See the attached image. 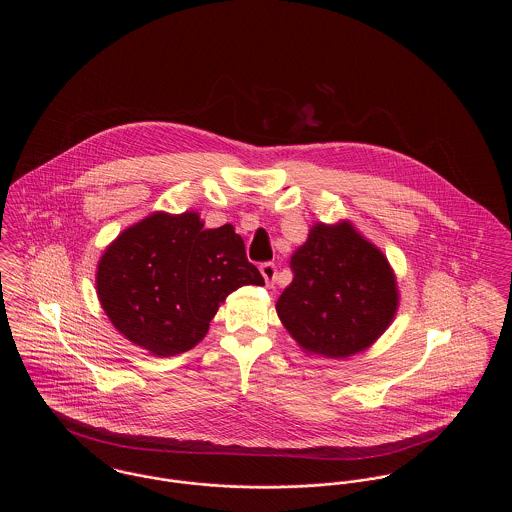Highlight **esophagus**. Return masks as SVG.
Listing matches in <instances>:
<instances>
[{
  "instance_id": "obj_1",
  "label": "esophagus",
  "mask_w": 512,
  "mask_h": 512,
  "mask_svg": "<svg viewBox=\"0 0 512 512\" xmlns=\"http://www.w3.org/2000/svg\"><path fill=\"white\" fill-rule=\"evenodd\" d=\"M261 274H263V278H265V282H267L268 286H272L274 284V280H276V265L274 263H263L261 265Z\"/></svg>"
}]
</instances>
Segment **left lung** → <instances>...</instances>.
I'll return each instance as SVG.
<instances>
[{
	"label": "left lung",
	"instance_id": "1",
	"mask_svg": "<svg viewBox=\"0 0 512 512\" xmlns=\"http://www.w3.org/2000/svg\"><path fill=\"white\" fill-rule=\"evenodd\" d=\"M292 284L276 301L286 330L305 351L343 359L390 326L397 286L384 253L349 224H317L293 253Z\"/></svg>",
	"mask_w": 512,
	"mask_h": 512
}]
</instances>
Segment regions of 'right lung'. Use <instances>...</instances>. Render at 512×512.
I'll return each instance as SVG.
<instances>
[{
	"instance_id": "obj_1",
	"label": "right lung",
	"mask_w": 512,
	"mask_h": 512,
	"mask_svg": "<svg viewBox=\"0 0 512 512\" xmlns=\"http://www.w3.org/2000/svg\"><path fill=\"white\" fill-rule=\"evenodd\" d=\"M96 284L121 334L171 357L203 340L230 293L265 280L232 224L205 230L197 213H153L107 247Z\"/></svg>"
}]
</instances>
